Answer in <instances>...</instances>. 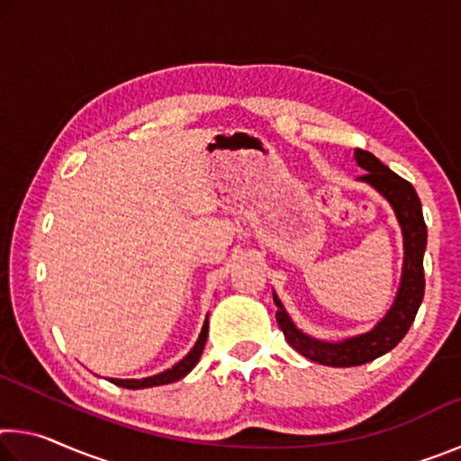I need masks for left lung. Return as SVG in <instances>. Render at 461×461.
Listing matches in <instances>:
<instances>
[{"label": "left lung", "mask_w": 461, "mask_h": 461, "mask_svg": "<svg viewBox=\"0 0 461 461\" xmlns=\"http://www.w3.org/2000/svg\"><path fill=\"white\" fill-rule=\"evenodd\" d=\"M354 158L357 167L366 170V175L357 176V181L368 183L390 203L402 230V276L393 307H390L388 313L368 333L356 335V338H348L343 341H321L303 333L293 323V319L288 317L283 303L275 294V303L278 307L276 321L285 333L288 346H293V349H296L301 356L309 357L311 362L335 366V368L360 366L390 352L407 335L411 323L415 321V315L425 294L423 254L427 248V225L415 186L409 181H404L402 176L393 173L386 165H382L376 156L370 152L356 150Z\"/></svg>", "instance_id": "left-lung-1"}]
</instances>
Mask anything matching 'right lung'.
<instances>
[{"label": "right lung", "mask_w": 461, "mask_h": 461, "mask_svg": "<svg viewBox=\"0 0 461 461\" xmlns=\"http://www.w3.org/2000/svg\"><path fill=\"white\" fill-rule=\"evenodd\" d=\"M207 333H209V321L205 319V323H203V330L199 333V339L194 343L193 349L189 354H186L181 362L175 364L173 368H168L165 372L156 374V376H148L142 380H134V378H128V380H120V378H109V382H113V384L123 386V388H150V386H160V384H170V382H176L181 380L183 376H186L194 366H197L199 357L203 354V348H205V341H207Z\"/></svg>", "instance_id": "1"}]
</instances>
